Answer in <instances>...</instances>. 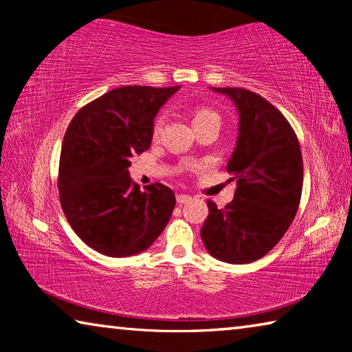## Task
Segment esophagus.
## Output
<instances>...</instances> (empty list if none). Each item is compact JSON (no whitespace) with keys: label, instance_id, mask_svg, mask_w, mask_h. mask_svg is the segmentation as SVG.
<instances>
[{"label":"esophagus","instance_id":"1","mask_svg":"<svg viewBox=\"0 0 352 352\" xmlns=\"http://www.w3.org/2000/svg\"><path fill=\"white\" fill-rule=\"evenodd\" d=\"M192 199L190 197V195H186V194H178L177 195V204H180V205H184V204H188V201Z\"/></svg>","mask_w":352,"mask_h":352}]
</instances>
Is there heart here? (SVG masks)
I'll list each match as a JSON object with an SVG mask.
<instances>
[{
	"label": "heart",
	"mask_w": 352,
	"mask_h": 352,
	"mask_svg": "<svg viewBox=\"0 0 352 352\" xmlns=\"http://www.w3.org/2000/svg\"><path fill=\"white\" fill-rule=\"evenodd\" d=\"M211 119H219L217 113L210 110V109H205V107H201V109H197V110L194 111L192 122H194V126H197V124L205 122V121H211ZM162 126H163V118H158L157 121H155L153 132L158 133L160 129H162Z\"/></svg>",
	"instance_id": "obj_1"
}]
</instances>
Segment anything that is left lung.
Wrapping results in <instances>:
<instances>
[{
  "instance_id": "left-lung-1",
  "label": "left lung",
  "mask_w": 352,
  "mask_h": 352,
  "mask_svg": "<svg viewBox=\"0 0 352 352\" xmlns=\"http://www.w3.org/2000/svg\"><path fill=\"white\" fill-rule=\"evenodd\" d=\"M233 100L239 135L226 170L234 175V199L225 208L208 200L201 226L208 253L228 264L265 256L285 234L300 205L302 157L287 119L275 105L243 88H214Z\"/></svg>"
}]
</instances>
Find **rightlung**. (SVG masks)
I'll return each instance as SVG.
<instances>
[{
  "label": "right lung",
  "instance_id": "right-lung-1",
  "mask_svg": "<svg viewBox=\"0 0 352 352\" xmlns=\"http://www.w3.org/2000/svg\"><path fill=\"white\" fill-rule=\"evenodd\" d=\"M178 87L129 85L83 107L62 142L58 190L71 228L96 252L126 258L162 234L175 208L162 183L144 192L129 174L130 158L151 147L153 119Z\"/></svg>",
  "mask_w": 352,
  "mask_h": 352
}]
</instances>
